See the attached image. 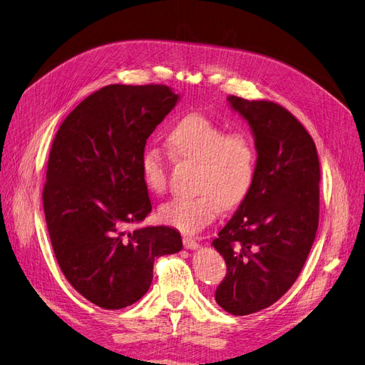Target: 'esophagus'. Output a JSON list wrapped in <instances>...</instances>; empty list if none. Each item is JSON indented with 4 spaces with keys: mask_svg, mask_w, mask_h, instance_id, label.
Here are the masks:
<instances>
[{
    "mask_svg": "<svg viewBox=\"0 0 365 365\" xmlns=\"http://www.w3.org/2000/svg\"><path fill=\"white\" fill-rule=\"evenodd\" d=\"M182 244L187 250H197V247H200V244H197V242L193 237H189V236H185L182 239Z\"/></svg>",
    "mask_w": 365,
    "mask_h": 365,
    "instance_id": "obj_1",
    "label": "esophagus"
}]
</instances>
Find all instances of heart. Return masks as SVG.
<instances>
[{"instance_id": "1", "label": "heart", "mask_w": 365, "mask_h": 365, "mask_svg": "<svg viewBox=\"0 0 365 365\" xmlns=\"http://www.w3.org/2000/svg\"><path fill=\"white\" fill-rule=\"evenodd\" d=\"M170 153L197 164L192 196L175 197L160 210L165 224L197 233L216 217L220 208L236 207L250 192L257 168V153L245 132H228L200 114L182 117L165 135ZM141 175L152 193L168 187V161L158 149L141 158Z\"/></svg>"}]
</instances>
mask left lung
<instances>
[{"mask_svg":"<svg viewBox=\"0 0 365 365\" xmlns=\"http://www.w3.org/2000/svg\"><path fill=\"white\" fill-rule=\"evenodd\" d=\"M244 118L257 152L250 192L212 242L227 263L216 303L248 315L286 294L312 248L319 215L315 143L289 111L267 101L227 97Z\"/></svg>","mask_w":365,"mask_h":365,"instance_id":"8db88e82","label":"left lung"}]
</instances>
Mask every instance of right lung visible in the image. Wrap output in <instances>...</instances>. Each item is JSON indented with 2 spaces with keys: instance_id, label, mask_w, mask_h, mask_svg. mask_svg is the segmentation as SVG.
<instances>
[{
  "instance_id": "right-lung-1",
  "label": "right lung",
  "mask_w": 365,
  "mask_h": 365,
  "mask_svg": "<svg viewBox=\"0 0 365 365\" xmlns=\"http://www.w3.org/2000/svg\"><path fill=\"white\" fill-rule=\"evenodd\" d=\"M180 102L165 85H108L63 120L50 150L43 212L65 277L103 309L148 292L153 262L181 251L172 227H140L150 213L141 158L146 140Z\"/></svg>"
}]
</instances>
